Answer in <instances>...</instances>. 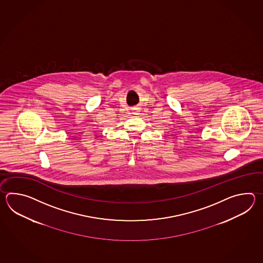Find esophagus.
<instances>
[{
	"instance_id": "esophagus-1",
	"label": "esophagus",
	"mask_w": 263,
	"mask_h": 263,
	"mask_svg": "<svg viewBox=\"0 0 263 263\" xmlns=\"http://www.w3.org/2000/svg\"><path fill=\"white\" fill-rule=\"evenodd\" d=\"M139 112L140 109L138 107H135V108L133 109V114H134V115H139Z\"/></svg>"
}]
</instances>
